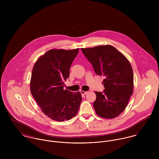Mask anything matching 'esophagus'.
Here are the masks:
<instances>
[{"label":"esophagus","instance_id":"34e87169","mask_svg":"<svg viewBox=\"0 0 159 159\" xmlns=\"http://www.w3.org/2000/svg\"><path fill=\"white\" fill-rule=\"evenodd\" d=\"M81 93H82V94H83V95H85V94H86V93H88V91H81Z\"/></svg>","mask_w":159,"mask_h":159}]
</instances>
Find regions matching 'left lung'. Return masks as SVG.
Segmentation results:
<instances>
[{"label": "left lung", "instance_id": "left-lung-1", "mask_svg": "<svg viewBox=\"0 0 159 159\" xmlns=\"http://www.w3.org/2000/svg\"><path fill=\"white\" fill-rule=\"evenodd\" d=\"M95 73L103 75L104 91H95L93 107L97 114L113 119L125 109L133 94L134 73L127 58L111 45L81 48Z\"/></svg>", "mask_w": 159, "mask_h": 159}]
</instances>
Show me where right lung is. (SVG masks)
Listing matches in <instances>:
<instances>
[{
    "label": "right lung",
    "mask_w": 159,
    "mask_h": 159,
    "mask_svg": "<svg viewBox=\"0 0 159 159\" xmlns=\"http://www.w3.org/2000/svg\"><path fill=\"white\" fill-rule=\"evenodd\" d=\"M78 51L79 48L51 49L39 57L32 69L31 93L43 113L52 120H68L78 111L81 93L64 90V81Z\"/></svg>",
    "instance_id": "obj_1"
}]
</instances>
